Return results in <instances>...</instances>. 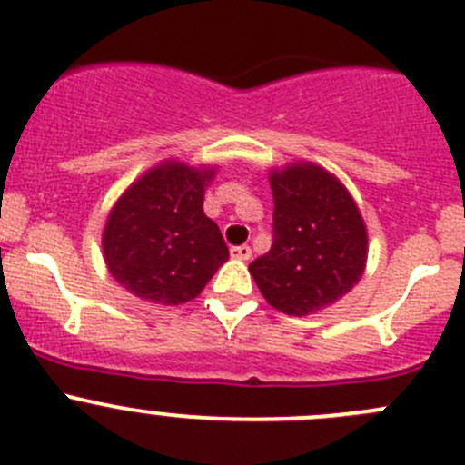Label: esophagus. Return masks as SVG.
<instances>
[{
  "label": "esophagus",
  "instance_id": "34e87169",
  "mask_svg": "<svg viewBox=\"0 0 465 465\" xmlns=\"http://www.w3.org/2000/svg\"><path fill=\"white\" fill-rule=\"evenodd\" d=\"M229 254H232V259H241V261H247L252 256V247L250 245H238V247H232L229 250Z\"/></svg>",
  "mask_w": 465,
  "mask_h": 465
}]
</instances>
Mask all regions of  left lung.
Masks as SVG:
<instances>
[{
    "mask_svg": "<svg viewBox=\"0 0 465 465\" xmlns=\"http://www.w3.org/2000/svg\"><path fill=\"white\" fill-rule=\"evenodd\" d=\"M272 247L250 262L270 306L303 317L337 302L360 281L367 229L349 191L315 163L272 173Z\"/></svg>",
    "mask_w": 465,
    "mask_h": 465,
    "instance_id": "1",
    "label": "left lung"
}]
</instances>
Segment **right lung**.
<instances>
[{
  "label": "right lung",
  "mask_w": 465,
  "mask_h": 465,
  "mask_svg": "<svg viewBox=\"0 0 465 465\" xmlns=\"http://www.w3.org/2000/svg\"><path fill=\"white\" fill-rule=\"evenodd\" d=\"M211 175L168 162L121 195L103 232V252L125 290L180 306L198 297L229 259L218 224L203 209Z\"/></svg>",
  "instance_id": "obj_1"
}]
</instances>
